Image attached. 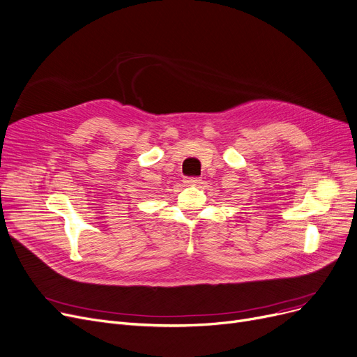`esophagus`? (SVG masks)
<instances>
[{"label": "esophagus", "instance_id": "1", "mask_svg": "<svg viewBox=\"0 0 357 357\" xmlns=\"http://www.w3.org/2000/svg\"><path fill=\"white\" fill-rule=\"evenodd\" d=\"M200 183H202V180L197 178V177H188V178H184V184H185V185H199Z\"/></svg>", "mask_w": 357, "mask_h": 357}]
</instances>
